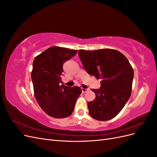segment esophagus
<instances>
[{
	"label": "esophagus",
	"mask_w": 157,
	"mask_h": 157,
	"mask_svg": "<svg viewBox=\"0 0 157 157\" xmlns=\"http://www.w3.org/2000/svg\"><path fill=\"white\" fill-rule=\"evenodd\" d=\"M81 90H82V93H85V92H86L89 91V89H88H88H86V88H81Z\"/></svg>",
	"instance_id": "obj_1"
}]
</instances>
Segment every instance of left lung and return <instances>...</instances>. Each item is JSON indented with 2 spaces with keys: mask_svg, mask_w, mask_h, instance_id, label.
Wrapping results in <instances>:
<instances>
[{
  "mask_svg": "<svg viewBox=\"0 0 157 157\" xmlns=\"http://www.w3.org/2000/svg\"><path fill=\"white\" fill-rule=\"evenodd\" d=\"M78 56L87 73L101 80L100 89H92L96 99L88 103L90 116L100 121L111 120L130 97L134 78L132 65L124 55L113 49L80 50Z\"/></svg>",
  "mask_w": 157,
  "mask_h": 157,
  "instance_id": "obj_1",
  "label": "left lung"
}]
</instances>
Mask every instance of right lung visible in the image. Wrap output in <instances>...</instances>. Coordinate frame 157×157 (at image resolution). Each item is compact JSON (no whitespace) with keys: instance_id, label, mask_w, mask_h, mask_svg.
Listing matches in <instances>:
<instances>
[{"instance_id":"1","label":"right lung","mask_w":157,"mask_h":157,"mask_svg":"<svg viewBox=\"0 0 157 157\" xmlns=\"http://www.w3.org/2000/svg\"><path fill=\"white\" fill-rule=\"evenodd\" d=\"M77 53L75 50L52 46L36 56L33 61L31 79L35 97L42 110L52 117L70 116L82 93L78 86L59 85L63 64Z\"/></svg>"}]
</instances>
